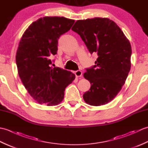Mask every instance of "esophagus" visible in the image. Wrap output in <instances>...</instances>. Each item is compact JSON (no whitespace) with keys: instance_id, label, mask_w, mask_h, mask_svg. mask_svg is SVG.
<instances>
[{"instance_id":"esophagus-1","label":"esophagus","mask_w":148,"mask_h":148,"mask_svg":"<svg viewBox=\"0 0 148 148\" xmlns=\"http://www.w3.org/2000/svg\"><path fill=\"white\" fill-rule=\"evenodd\" d=\"M75 75H76V76L77 77H81L83 75V72L82 71H76L75 72Z\"/></svg>"}]
</instances>
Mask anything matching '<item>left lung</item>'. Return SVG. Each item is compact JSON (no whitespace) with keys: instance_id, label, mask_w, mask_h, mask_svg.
I'll return each instance as SVG.
<instances>
[{"instance_id":"obj_1","label":"left lung","mask_w":148,"mask_h":148,"mask_svg":"<svg viewBox=\"0 0 148 148\" xmlns=\"http://www.w3.org/2000/svg\"><path fill=\"white\" fill-rule=\"evenodd\" d=\"M72 30L80 36L91 54L98 55L95 65L83 75L91 84L84 100L94 106L108 103L118 95L130 72L129 40L115 22L106 18L77 20Z\"/></svg>"}]
</instances>
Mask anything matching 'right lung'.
Here are the masks:
<instances>
[{
	"label": "right lung",
	"mask_w": 148,
	"mask_h": 148,
	"mask_svg": "<svg viewBox=\"0 0 148 148\" xmlns=\"http://www.w3.org/2000/svg\"><path fill=\"white\" fill-rule=\"evenodd\" d=\"M74 23L64 17L40 18L28 27L19 42L16 55L19 76L31 97L41 104L60 103L65 88L76 77L70 71L51 67V60L57 53L60 37Z\"/></svg>",
	"instance_id": "obj_1"
}]
</instances>
